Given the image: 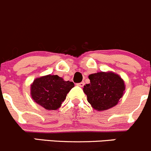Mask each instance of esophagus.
Wrapping results in <instances>:
<instances>
[{
	"instance_id": "1",
	"label": "esophagus",
	"mask_w": 151,
	"mask_h": 151,
	"mask_svg": "<svg viewBox=\"0 0 151 151\" xmlns=\"http://www.w3.org/2000/svg\"><path fill=\"white\" fill-rule=\"evenodd\" d=\"M77 85L78 86H83V85H84V81H82V82H81V83H77Z\"/></svg>"
}]
</instances>
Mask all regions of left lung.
I'll list each match as a JSON object with an SVG mask.
<instances>
[{
    "label": "left lung",
    "instance_id": "8db88e82",
    "mask_svg": "<svg viewBox=\"0 0 151 151\" xmlns=\"http://www.w3.org/2000/svg\"><path fill=\"white\" fill-rule=\"evenodd\" d=\"M90 83L83 86L87 100L95 110H105L115 106L125 90L124 81L113 73H97L88 76Z\"/></svg>",
    "mask_w": 151,
    "mask_h": 151
}]
</instances>
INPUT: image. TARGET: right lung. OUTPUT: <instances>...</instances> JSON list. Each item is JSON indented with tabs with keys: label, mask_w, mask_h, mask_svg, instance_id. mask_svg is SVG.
Wrapping results in <instances>:
<instances>
[{
	"label": "right lung",
	"mask_w": 151,
	"mask_h": 151,
	"mask_svg": "<svg viewBox=\"0 0 151 151\" xmlns=\"http://www.w3.org/2000/svg\"><path fill=\"white\" fill-rule=\"evenodd\" d=\"M74 86L73 82L65 81L58 76H46L34 80L31 95L35 102L46 110L58 109Z\"/></svg>",
	"instance_id": "1"
}]
</instances>
